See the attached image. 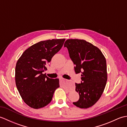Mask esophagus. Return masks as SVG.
Listing matches in <instances>:
<instances>
[{
    "mask_svg": "<svg viewBox=\"0 0 127 127\" xmlns=\"http://www.w3.org/2000/svg\"><path fill=\"white\" fill-rule=\"evenodd\" d=\"M60 81H61V82L63 83V85H68L69 84V82L68 81L66 80L65 79H63V78H61V79H60Z\"/></svg>",
    "mask_w": 127,
    "mask_h": 127,
    "instance_id": "obj_1",
    "label": "esophagus"
}]
</instances>
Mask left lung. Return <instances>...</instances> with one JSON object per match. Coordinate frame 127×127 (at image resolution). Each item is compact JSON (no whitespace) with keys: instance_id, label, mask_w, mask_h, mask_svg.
Returning <instances> with one entry per match:
<instances>
[{"instance_id":"8db88e82","label":"left lung","mask_w":127,"mask_h":127,"mask_svg":"<svg viewBox=\"0 0 127 127\" xmlns=\"http://www.w3.org/2000/svg\"><path fill=\"white\" fill-rule=\"evenodd\" d=\"M64 47L68 48L76 74L81 72V83H75L79 100L73 104L87 109L98 101L104 91L107 80L106 61L99 48L81 39H68Z\"/></svg>"}]
</instances>
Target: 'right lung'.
I'll return each instance as SVG.
<instances>
[{"label":"right lung","mask_w":127,"mask_h":127,"mask_svg":"<svg viewBox=\"0 0 127 127\" xmlns=\"http://www.w3.org/2000/svg\"><path fill=\"white\" fill-rule=\"evenodd\" d=\"M65 40L52 39L36 43L18 59L15 68L16 85L24 102L32 108L46 106L59 87L58 79H50L43 72L47 70L46 66Z\"/></svg>","instance_id":"1"}]
</instances>
